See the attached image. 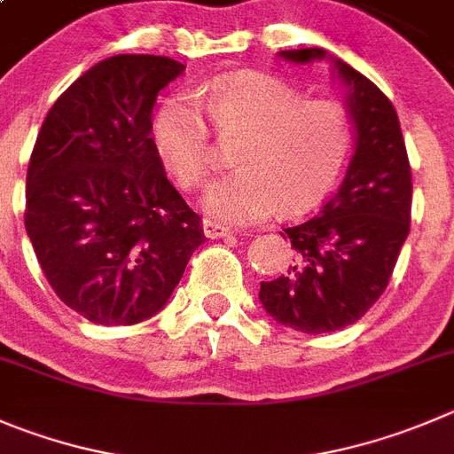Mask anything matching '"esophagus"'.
Here are the masks:
<instances>
[{"mask_svg":"<svg viewBox=\"0 0 454 454\" xmlns=\"http://www.w3.org/2000/svg\"><path fill=\"white\" fill-rule=\"evenodd\" d=\"M203 235L210 237V239H219V237L231 235V228L223 226V223L213 222V219H203Z\"/></svg>","mask_w":454,"mask_h":454,"instance_id":"esophagus-1","label":"esophagus"}]
</instances>
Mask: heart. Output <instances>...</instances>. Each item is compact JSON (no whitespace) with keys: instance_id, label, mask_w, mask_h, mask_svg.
<instances>
[{"instance_id":"heart-1","label":"heart","mask_w":454,"mask_h":454,"mask_svg":"<svg viewBox=\"0 0 454 454\" xmlns=\"http://www.w3.org/2000/svg\"><path fill=\"white\" fill-rule=\"evenodd\" d=\"M208 122L232 150L235 172L207 185L206 215L253 223L278 207L298 215L323 201L340 179L354 145V122L333 98H304L300 89L262 71H235L207 82L197 98L176 93L154 116V145L184 188H197L213 165Z\"/></svg>"}]
</instances>
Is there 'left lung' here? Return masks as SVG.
Wrapping results in <instances>:
<instances>
[{
  "label": "left lung",
  "mask_w": 454,
  "mask_h": 454,
  "mask_svg": "<svg viewBox=\"0 0 454 454\" xmlns=\"http://www.w3.org/2000/svg\"><path fill=\"white\" fill-rule=\"evenodd\" d=\"M279 55L295 65L332 60L356 127V152L338 192L320 215L285 228L294 264L260 285L262 307L273 320L302 333H327L365 316L387 286L410 232L412 172L396 109L372 80L325 49Z\"/></svg>",
  "instance_id": "obj_1"
}]
</instances>
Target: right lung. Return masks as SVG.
<instances>
[{
	"mask_svg": "<svg viewBox=\"0 0 454 454\" xmlns=\"http://www.w3.org/2000/svg\"><path fill=\"white\" fill-rule=\"evenodd\" d=\"M185 67L114 55L46 114L27 172V226L51 289L96 325H137L169 300L206 241L152 138L156 96Z\"/></svg>",
	"mask_w": 454,
	"mask_h": 454,
	"instance_id": "right-lung-1",
	"label": "right lung"
}]
</instances>
